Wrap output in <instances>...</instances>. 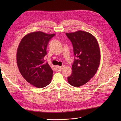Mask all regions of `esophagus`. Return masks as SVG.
<instances>
[{
  "label": "esophagus",
  "instance_id": "obj_1",
  "mask_svg": "<svg viewBox=\"0 0 121 121\" xmlns=\"http://www.w3.org/2000/svg\"><path fill=\"white\" fill-rule=\"evenodd\" d=\"M64 68V66H56V71H60L62 70V69Z\"/></svg>",
  "mask_w": 121,
  "mask_h": 121
}]
</instances>
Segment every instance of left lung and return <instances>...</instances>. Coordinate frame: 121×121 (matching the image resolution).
<instances>
[{
    "mask_svg": "<svg viewBox=\"0 0 121 121\" xmlns=\"http://www.w3.org/2000/svg\"><path fill=\"white\" fill-rule=\"evenodd\" d=\"M66 35L72 43L77 57L68 81L72 86L79 87L87 83L97 72L100 62L99 46L96 37L87 32L79 30L66 33Z\"/></svg>",
    "mask_w": 121,
    "mask_h": 121,
    "instance_id": "left-lung-1",
    "label": "left lung"
}]
</instances>
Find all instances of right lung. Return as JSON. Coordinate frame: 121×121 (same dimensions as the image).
<instances>
[{"label":"right lung","mask_w":121,"mask_h":121,"mask_svg":"<svg viewBox=\"0 0 121 121\" xmlns=\"http://www.w3.org/2000/svg\"><path fill=\"white\" fill-rule=\"evenodd\" d=\"M55 35L41 31L30 33L22 38L17 52V63L20 73L27 82L41 88L51 82L53 71L44 56L49 40Z\"/></svg>","instance_id":"right-lung-1"}]
</instances>
